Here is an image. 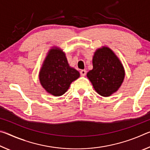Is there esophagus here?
I'll use <instances>...</instances> for the list:
<instances>
[{"mask_svg":"<svg viewBox=\"0 0 150 150\" xmlns=\"http://www.w3.org/2000/svg\"><path fill=\"white\" fill-rule=\"evenodd\" d=\"M80 74L81 76H85L86 74H87V71H86V70H81L80 71Z\"/></svg>","mask_w":150,"mask_h":150,"instance_id":"1","label":"esophagus"}]
</instances>
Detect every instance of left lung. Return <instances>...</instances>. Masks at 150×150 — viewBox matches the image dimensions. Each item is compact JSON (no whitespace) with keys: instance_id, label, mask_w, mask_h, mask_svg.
Here are the masks:
<instances>
[{"instance_id":"1","label":"left lung","mask_w":150,"mask_h":150,"mask_svg":"<svg viewBox=\"0 0 150 150\" xmlns=\"http://www.w3.org/2000/svg\"><path fill=\"white\" fill-rule=\"evenodd\" d=\"M93 65L87 76L96 93L106 97L116 92L123 82L125 72L115 53L108 47L96 50Z\"/></svg>"}]
</instances>
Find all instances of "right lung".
<instances>
[{
    "mask_svg": "<svg viewBox=\"0 0 150 150\" xmlns=\"http://www.w3.org/2000/svg\"><path fill=\"white\" fill-rule=\"evenodd\" d=\"M79 76V72L70 67L65 54L58 47L49 51L39 73L42 87L55 96L63 95Z\"/></svg>",
    "mask_w": 150,
    "mask_h": 150,
    "instance_id": "obj_1",
    "label": "right lung"
}]
</instances>
